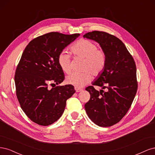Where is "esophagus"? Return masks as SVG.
<instances>
[{"mask_svg":"<svg viewBox=\"0 0 155 155\" xmlns=\"http://www.w3.org/2000/svg\"><path fill=\"white\" fill-rule=\"evenodd\" d=\"M75 90H76V92H81V91H83L82 89H81V88H77V87H75Z\"/></svg>","mask_w":155,"mask_h":155,"instance_id":"34e87169","label":"esophagus"}]
</instances>
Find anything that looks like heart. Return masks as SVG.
Wrapping results in <instances>:
<instances>
[{"label": "heart", "mask_w": 155, "mask_h": 155, "mask_svg": "<svg viewBox=\"0 0 155 155\" xmlns=\"http://www.w3.org/2000/svg\"><path fill=\"white\" fill-rule=\"evenodd\" d=\"M71 50L75 56L85 59L83 69L86 71L69 74L66 78V83L75 87L81 88L91 81V73L97 76L103 71L106 64V55L102 50L98 49L96 43L87 39L77 41L71 47ZM70 60L71 56L66 51H61L58 55V64L61 69L66 74L71 71Z\"/></svg>", "instance_id": "1"}]
</instances>
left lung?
Wrapping results in <instances>:
<instances>
[{
  "mask_svg": "<svg viewBox=\"0 0 155 155\" xmlns=\"http://www.w3.org/2000/svg\"><path fill=\"white\" fill-rule=\"evenodd\" d=\"M83 37L99 43L106 55L105 68L92 83L101 89L98 91L93 86L86 88L91 98L85 109L95 124L110 127L123 118L135 97L138 88L135 62L123 42L114 35L93 31Z\"/></svg>",
  "mask_w": 155,
  "mask_h": 155,
  "instance_id": "obj_1",
  "label": "left lung"
}]
</instances>
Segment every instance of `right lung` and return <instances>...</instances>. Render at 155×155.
Instances as JSON below:
<instances>
[{
  "mask_svg": "<svg viewBox=\"0 0 155 155\" xmlns=\"http://www.w3.org/2000/svg\"><path fill=\"white\" fill-rule=\"evenodd\" d=\"M80 34L50 32L31 41L15 71L16 94L22 110L35 124L47 126L62 116L67 100L76 92L72 85L53 87L64 79L59 54Z\"/></svg>",
  "mask_w": 155,
  "mask_h": 155,
  "instance_id": "right-lung-1",
  "label": "right lung"
}]
</instances>
